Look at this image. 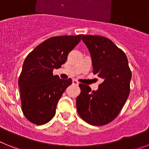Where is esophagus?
Wrapping results in <instances>:
<instances>
[{
	"label": "esophagus",
	"instance_id": "1",
	"mask_svg": "<svg viewBox=\"0 0 149 149\" xmlns=\"http://www.w3.org/2000/svg\"><path fill=\"white\" fill-rule=\"evenodd\" d=\"M72 83H73V84H75V85H78L79 84V83L77 82L76 80H73V81H72Z\"/></svg>",
	"mask_w": 149,
	"mask_h": 149
}]
</instances>
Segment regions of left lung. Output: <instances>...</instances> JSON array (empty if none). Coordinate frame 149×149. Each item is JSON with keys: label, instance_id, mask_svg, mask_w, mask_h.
<instances>
[{"label": "left lung", "instance_id": "1", "mask_svg": "<svg viewBox=\"0 0 149 149\" xmlns=\"http://www.w3.org/2000/svg\"><path fill=\"white\" fill-rule=\"evenodd\" d=\"M90 53L93 74L103 80L96 91L81 84L76 99L79 116L93 125H104L119 115L130 93L131 72L125 54L110 39L82 35Z\"/></svg>", "mask_w": 149, "mask_h": 149}]
</instances>
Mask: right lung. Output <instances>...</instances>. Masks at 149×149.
I'll list each match as a JSON object with an SVG mask.
<instances>
[{
    "mask_svg": "<svg viewBox=\"0 0 149 149\" xmlns=\"http://www.w3.org/2000/svg\"><path fill=\"white\" fill-rule=\"evenodd\" d=\"M81 35L60 36L48 39L36 47L26 57L18 79L24 115L36 125L52 119L62 95L72 80L53 75L61 68L68 55L81 39Z\"/></svg>",
    "mask_w": 149,
    "mask_h": 149,
    "instance_id": "obj_1",
    "label": "right lung"
}]
</instances>
